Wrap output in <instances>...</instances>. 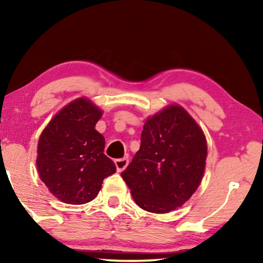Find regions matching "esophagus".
I'll list each match as a JSON object with an SVG mask.
<instances>
[{
	"label": "esophagus",
	"instance_id": "esophagus-1",
	"mask_svg": "<svg viewBox=\"0 0 263 263\" xmlns=\"http://www.w3.org/2000/svg\"><path fill=\"white\" fill-rule=\"evenodd\" d=\"M129 164V159L128 158H121V159H116L115 160V165H116V170L117 172H122L125 167L128 166Z\"/></svg>",
	"mask_w": 263,
	"mask_h": 263
}]
</instances>
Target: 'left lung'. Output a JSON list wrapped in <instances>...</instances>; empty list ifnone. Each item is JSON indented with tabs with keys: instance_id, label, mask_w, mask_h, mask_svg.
Wrapping results in <instances>:
<instances>
[{
	"instance_id": "8db88e82",
	"label": "left lung",
	"mask_w": 263,
	"mask_h": 263,
	"mask_svg": "<svg viewBox=\"0 0 263 263\" xmlns=\"http://www.w3.org/2000/svg\"><path fill=\"white\" fill-rule=\"evenodd\" d=\"M207 141L179 105L148 117L140 149L122 172L134 201L152 213H168L188 201L203 177Z\"/></svg>"
}]
</instances>
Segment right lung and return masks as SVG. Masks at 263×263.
I'll return each instance as SVG.
<instances>
[{
  "mask_svg": "<svg viewBox=\"0 0 263 263\" xmlns=\"http://www.w3.org/2000/svg\"><path fill=\"white\" fill-rule=\"evenodd\" d=\"M102 115L91 100L78 98L55 115L39 138V177L64 203L92 201L104 178L116 172L114 161L104 154L105 139L95 128Z\"/></svg>",
  "mask_w": 263,
  "mask_h": 263,
  "instance_id": "right-lung-1",
  "label": "right lung"
}]
</instances>
